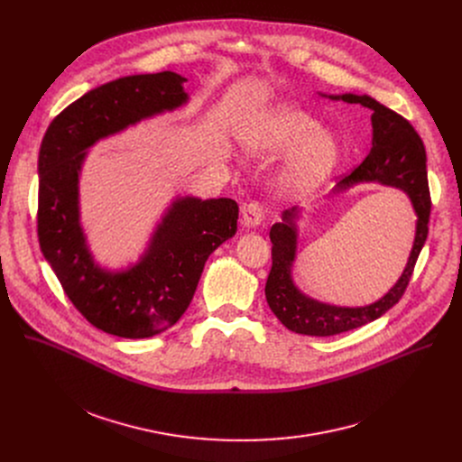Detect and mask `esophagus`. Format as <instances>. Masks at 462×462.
<instances>
[{
    "mask_svg": "<svg viewBox=\"0 0 462 462\" xmlns=\"http://www.w3.org/2000/svg\"><path fill=\"white\" fill-rule=\"evenodd\" d=\"M263 217H265V210H263L261 203L252 201V203L243 205V208H241V223H243V226L254 228V226L261 225Z\"/></svg>",
    "mask_w": 462,
    "mask_h": 462,
    "instance_id": "1",
    "label": "esophagus"
}]
</instances>
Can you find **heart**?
<instances>
[{
  "label": "heart",
  "mask_w": 462,
  "mask_h": 462,
  "mask_svg": "<svg viewBox=\"0 0 462 462\" xmlns=\"http://www.w3.org/2000/svg\"><path fill=\"white\" fill-rule=\"evenodd\" d=\"M319 131L316 118L282 106L254 115L243 127V144L254 155H278L303 145L285 173L287 186L303 188L327 177L338 159L337 141Z\"/></svg>",
  "instance_id": "b5f03b06"
}]
</instances>
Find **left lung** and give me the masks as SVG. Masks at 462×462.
Segmentation results:
<instances>
[{"label":"left lung","mask_w":462,"mask_h":462,"mask_svg":"<svg viewBox=\"0 0 462 462\" xmlns=\"http://www.w3.org/2000/svg\"><path fill=\"white\" fill-rule=\"evenodd\" d=\"M331 98H342L349 104H362L373 111V148L364 162L346 175L335 189L342 191L356 182H380L402 189L415 208L417 232L408 265L401 280L383 298L365 307H337L305 296L294 285L291 269L296 257L298 234L294 219L298 217V210H287L283 214V223H276L271 228L273 269L265 285V296L269 307L289 331L307 337H333L353 331V328L380 318L394 303H399L408 289L415 263L426 243L431 212L426 150L415 127L404 116L367 95L360 97L349 93Z\"/></svg>","instance_id":"1"}]
</instances>
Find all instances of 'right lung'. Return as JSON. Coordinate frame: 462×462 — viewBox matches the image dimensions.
Segmentation results:
<instances>
[{
  "label": "right lung",
  "mask_w": 462,
  "mask_h": 462,
  "mask_svg": "<svg viewBox=\"0 0 462 462\" xmlns=\"http://www.w3.org/2000/svg\"><path fill=\"white\" fill-rule=\"evenodd\" d=\"M184 77L162 71L107 82L65 107L38 155V241L63 292L100 331L150 338L188 309L208 255L237 230L234 199L173 201L141 261L109 273L95 265L80 226L79 175L88 148L188 100Z\"/></svg>",
  "instance_id": "add662e5"
}]
</instances>
